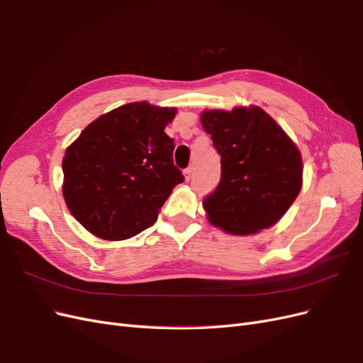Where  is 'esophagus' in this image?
I'll use <instances>...</instances> for the list:
<instances>
[{
    "label": "esophagus",
    "mask_w": 363,
    "mask_h": 363,
    "mask_svg": "<svg viewBox=\"0 0 363 363\" xmlns=\"http://www.w3.org/2000/svg\"><path fill=\"white\" fill-rule=\"evenodd\" d=\"M193 173H194V166H190V167H186V169L184 170V174H185V179H186V181H190V179L193 178Z\"/></svg>",
    "instance_id": "obj_1"
}]
</instances>
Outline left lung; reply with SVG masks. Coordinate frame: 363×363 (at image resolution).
Wrapping results in <instances>:
<instances>
[{
    "mask_svg": "<svg viewBox=\"0 0 363 363\" xmlns=\"http://www.w3.org/2000/svg\"><path fill=\"white\" fill-rule=\"evenodd\" d=\"M202 125L221 155L220 184L203 200L208 220L232 235L274 225L302 189L296 145L257 106L206 111Z\"/></svg>",
    "mask_w": 363,
    "mask_h": 363,
    "instance_id": "obj_1",
    "label": "left lung"
}]
</instances>
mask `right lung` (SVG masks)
Masks as SVG:
<instances>
[{
	"instance_id": "right-lung-1",
	"label": "right lung",
	"mask_w": 363,
	"mask_h": 363,
	"mask_svg": "<svg viewBox=\"0 0 363 363\" xmlns=\"http://www.w3.org/2000/svg\"><path fill=\"white\" fill-rule=\"evenodd\" d=\"M174 107L128 103L85 127L62 160V194L72 216L106 240L151 227L172 190L184 182L164 133Z\"/></svg>"
}]
</instances>
